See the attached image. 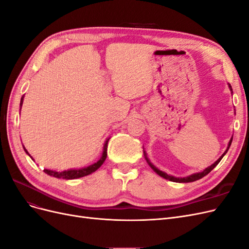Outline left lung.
<instances>
[{
	"label": "left lung",
	"instance_id": "left-lung-1",
	"mask_svg": "<svg viewBox=\"0 0 249 249\" xmlns=\"http://www.w3.org/2000/svg\"><path fill=\"white\" fill-rule=\"evenodd\" d=\"M229 88H230V90H231V92L232 93V89H231V84H229ZM231 141H232V138H231V140H230V142H229V144H228V148L225 149V152L220 156L219 159H218L216 162H214L212 165H211V166L207 167L203 171L193 173V175L185 177V178H176V177H172V176L167 175L166 172H164V171H161L160 169H158V168L155 166V165H154L153 163H150V161L148 160V158H147V155H146V152L144 150V148H143V155H144L145 160H146L147 164L150 166V168H152V169L157 173V175H159L160 177H162V178H166V179H169V180H171V182H176V183H190V182H194V180H197V179L203 178L205 176H207L209 172L212 171V170L217 166V164L221 161V159L224 157V155L228 153V150H229V148H230V146H231Z\"/></svg>",
	"mask_w": 249,
	"mask_h": 249
}]
</instances>
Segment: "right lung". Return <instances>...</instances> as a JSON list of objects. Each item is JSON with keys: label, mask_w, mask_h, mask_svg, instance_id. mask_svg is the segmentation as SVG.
Here are the masks:
<instances>
[{"label": "right lung", "mask_w": 249, "mask_h": 249, "mask_svg": "<svg viewBox=\"0 0 249 249\" xmlns=\"http://www.w3.org/2000/svg\"><path fill=\"white\" fill-rule=\"evenodd\" d=\"M24 96L25 95H22L21 99H20V104H19L20 109H21V106H22V102H24ZM109 139L110 138H108L106 141H105V144H104V147H103V154H102V157L100 158V160L95 162V163H93V164H91V165H89V166H87V167H83V168H79V169H67V170H63V171L44 169L43 171L51 177H54V178H64V179H74V178H79L86 177L88 175H91L92 172H94L95 170L99 169L103 165V163L105 162V160H106ZM22 147H24V145H22ZM24 150H25L27 155H29L28 150L25 147H24ZM29 157L33 160V158L31 156L29 155Z\"/></svg>", "instance_id": "right-lung-1"}]
</instances>
